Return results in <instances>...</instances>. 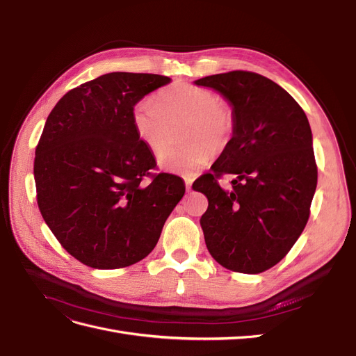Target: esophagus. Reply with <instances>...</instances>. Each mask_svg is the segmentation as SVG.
I'll list each match as a JSON object with an SVG mask.
<instances>
[{
  "instance_id": "obj_1",
  "label": "esophagus",
  "mask_w": 356,
  "mask_h": 356,
  "mask_svg": "<svg viewBox=\"0 0 356 356\" xmlns=\"http://www.w3.org/2000/svg\"><path fill=\"white\" fill-rule=\"evenodd\" d=\"M191 184H193V179L191 178H186V188H187V191L191 190Z\"/></svg>"
}]
</instances>
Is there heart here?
Masks as SVG:
<instances>
[{
  "label": "heart",
  "instance_id": "1",
  "mask_svg": "<svg viewBox=\"0 0 356 356\" xmlns=\"http://www.w3.org/2000/svg\"><path fill=\"white\" fill-rule=\"evenodd\" d=\"M179 127L182 147L160 157V166L172 174L193 177L208 165L212 153L229 144L234 131L233 106L213 92L188 83H175L160 90L152 102H138L132 126L138 138L154 154L168 147L172 129Z\"/></svg>",
  "mask_w": 356,
  "mask_h": 356
}]
</instances>
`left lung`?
<instances>
[{
    "mask_svg": "<svg viewBox=\"0 0 356 356\" xmlns=\"http://www.w3.org/2000/svg\"><path fill=\"white\" fill-rule=\"evenodd\" d=\"M220 92L234 111L233 136L193 188L208 197L200 225L213 260L233 272L261 273L277 264L305 230L318 168L303 108L281 86L250 71L195 81ZM238 175L234 190L218 178Z\"/></svg>",
    "mask_w": 356,
    "mask_h": 356,
    "instance_id": "1",
    "label": "left lung"
}]
</instances>
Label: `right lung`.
Masks as SVG:
<instances>
[{
    "label": "right lung",
    "mask_w": 356,
    "mask_h": 356,
    "mask_svg": "<svg viewBox=\"0 0 356 356\" xmlns=\"http://www.w3.org/2000/svg\"><path fill=\"white\" fill-rule=\"evenodd\" d=\"M169 81L104 74L63 95L47 117L35 148L37 203L59 243L86 266L141 261L184 196L179 177L153 174L156 159L132 126L134 106Z\"/></svg>",
    "instance_id": "right-lung-1"
}]
</instances>
